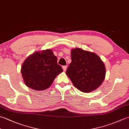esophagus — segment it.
<instances>
[{
    "mask_svg": "<svg viewBox=\"0 0 129 129\" xmlns=\"http://www.w3.org/2000/svg\"><path fill=\"white\" fill-rule=\"evenodd\" d=\"M62 69H63V70L64 71V72H65L66 71L67 69V67L66 66V65H64V66H62Z\"/></svg>",
    "mask_w": 129,
    "mask_h": 129,
    "instance_id": "esophagus-1",
    "label": "esophagus"
}]
</instances>
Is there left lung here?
Masks as SVG:
<instances>
[{
    "label": "left lung",
    "mask_w": 129,
    "mask_h": 129,
    "mask_svg": "<svg viewBox=\"0 0 129 129\" xmlns=\"http://www.w3.org/2000/svg\"><path fill=\"white\" fill-rule=\"evenodd\" d=\"M72 62L66 74L76 88L84 92L96 89L103 82L105 67L97 54L80 48L71 52Z\"/></svg>",
    "instance_id": "1"
}]
</instances>
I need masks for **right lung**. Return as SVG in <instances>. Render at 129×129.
<instances>
[{
  "label": "right lung",
  "mask_w": 129,
  "mask_h": 129,
  "mask_svg": "<svg viewBox=\"0 0 129 129\" xmlns=\"http://www.w3.org/2000/svg\"><path fill=\"white\" fill-rule=\"evenodd\" d=\"M57 59L50 49L36 52L27 57L21 69L26 85L38 91L48 89L63 71Z\"/></svg>",
  "instance_id": "obj_1"
}]
</instances>
